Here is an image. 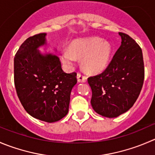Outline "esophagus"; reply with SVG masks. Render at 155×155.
<instances>
[{
    "instance_id": "34e87169",
    "label": "esophagus",
    "mask_w": 155,
    "mask_h": 155,
    "mask_svg": "<svg viewBox=\"0 0 155 155\" xmlns=\"http://www.w3.org/2000/svg\"><path fill=\"white\" fill-rule=\"evenodd\" d=\"M77 80L79 82H87V77L83 76L82 74L77 75Z\"/></svg>"
}]
</instances>
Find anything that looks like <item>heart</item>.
I'll return each mask as SVG.
<instances>
[{"label":"heart","mask_w":155,"mask_h":155,"mask_svg":"<svg viewBox=\"0 0 155 155\" xmlns=\"http://www.w3.org/2000/svg\"><path fill=\"white\" fill-rule=\"evenodd\" d=\"M112 48L107 41L96 37L81 38L72 41L68 49L61 53V60L67 68H73L81 59V66L86 73L97 74L107 68Z\"/></svg>","instance_id":"b5f03b06"}]
</instances>
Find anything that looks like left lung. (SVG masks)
<instances>
[{
    "label": "left lung",
    "mask_w": 155,
    "mask_h": 155,
    "mask_svg": "<svg viewBox=\"0 0 155 155\" xmlns=\"http://www.w3.org/2000/svg\"><path fill=\"white\" fill-rule=\"evenodd\" d=\"M119 35L120 47L107 68L88 79L92 91V108L108 118L117 117L133 106L142 90L145 76L141 48L128 35L119 32Z\"/></svg>",
    "instance_id": "obj_1"
}]
</instances>
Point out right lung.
I'll return each instance as SVG.
<instances>
[{"mask_svg":"<svg viewBox=\"0 0 155 155\" xmlns=\"http://www.w3.org/2000/svg\"><path fill=\"white\" fill-rule=\"evenodd\" d=\"M47 34L27 38L14 58V83L24 109L40 120L54 123L69 111L70 93L76 73H66L56 54L41 52L47 46ZM56 51V49H54Z\"/></svg>","mask_w":155,"mask_h":155,"instance_id":"add662e5","label":"right lung"}]
</instances>
